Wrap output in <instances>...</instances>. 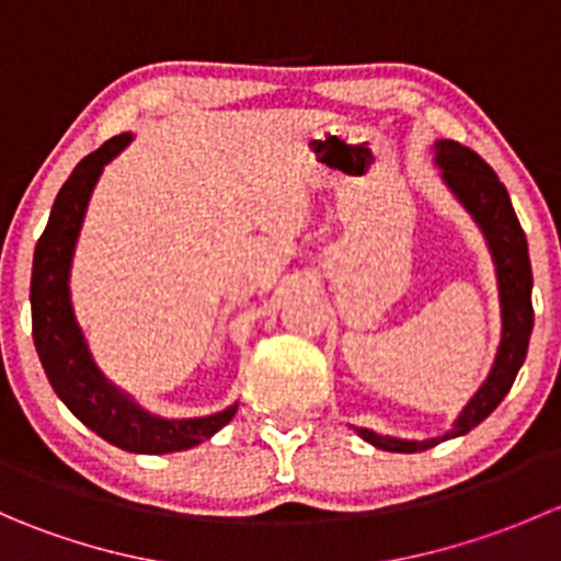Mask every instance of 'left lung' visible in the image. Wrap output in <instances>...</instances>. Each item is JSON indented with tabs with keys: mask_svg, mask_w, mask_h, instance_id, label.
Here are the masks:
<instances>
[{
	"mask_svg": "<svg viewBox=\"0 0 561 561\" xmlns=\"http://www.w3.org/2000/svg\"><path fill=\"white\" fill-rule=\"evenodd\" d=\"M432 151L434 165L439 168V179L448 186L450 195L461 203L463 211L472 217V222L478 225L491 252L496 290H500L502 333L489 377L469 396V401L461 407V412H458L456 421L450 423L445 434L428 439H401L371 432V428L353 426V432L360 439H366V443L380 450H390V454H421V450L434 448L445 439L463 437L474 426H480L500 407L507 390L513 388V380H516L518 369L524 366L531 325H535L529 247H526V236L522 225H518L516 211H513L505 184L496 179V173L474 151L456 144V140H434Z\"/></svg>",
	"mask_w": 561,
	"mask_h": 561,
	"instance_id": "obj_1",
	"label": "left lung"
}]
</instances>
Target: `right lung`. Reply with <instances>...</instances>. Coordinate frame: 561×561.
I'll return each instance as SVG.
<instances>
[{
  "label": "right lung",
  "instance_id": "right-lung-1",
  "mask_svg": "<svg viewBox=\"0 0 561 561\" xmlns=\"http://www.w3.org/2000/svg\"><path fill=\"white\" fill-rule=\"evenodd\" d=\"M133 144V133H122L83 157L65 181L50 208L48 225L35 247L32 263V336L48 382L67 410L94 434L129 454H175L201 445L233 421L239 401L222 412L201 417H162L149 412L133 393L118 388L100 369L76 317L70 293V271L78 236L87 219L89 201L103 168Z\"/></svg>",
  "mask_w": 561,
  "mask_h": 561
}]
</instances>
